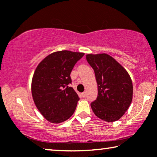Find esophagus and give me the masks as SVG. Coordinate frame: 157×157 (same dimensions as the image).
<instances>
[{
  "label": "esophagus",
  "mask_w": 157,
  "mask_h": 157,
  "mask_svg": "<svg viewBox=\"0 0 157 157\" xmlns=\"http://www.w3.org/2000/svg\"><path fill=\"white\" fill-rule=\"evenodd\" d=\"M86 92H83V93H82V96L83 97V98L86 97Z\"/></svg>",
  "instance_id": "esophagus-1"
}]
</instances>
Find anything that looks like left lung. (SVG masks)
Instances as JSON below:
<instances>
[{"mask_svg":"<svg viewBox=\"0 0 157 157\" xmlns=\"http://www.w3.org/2000/svg\"><path fill=\"white\" fill-rule=\"evenodd\" d=\"M86 58L94 69L98 97L91 103L95 116L107 122L118 121L132 100L133 85L128 73L107 54H89Z\"/></svg>","mask_w":157,"mask_h":157,"instance_id":"1","label":"left lung"}]
</instances>
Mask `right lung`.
I'll return each mask as SVG.
<instances>
[{"instance_id": "add662e5", "label": "right lung", "mask_w": 157, "mask_h": 157, "mask_svg": "<svg viewBox=\"0 0 157 157\" xmlns=\"http://www.w3.org/2000/svg\"><path fill=\"white\" fill-rule=\"evenodd\" d=\"M84 53L62 50L53 52L37 66L32 81L36 107L47 121L59 123L75 112L79 98L70 85L71 73Z\"/></svg>"}]
</instances>
